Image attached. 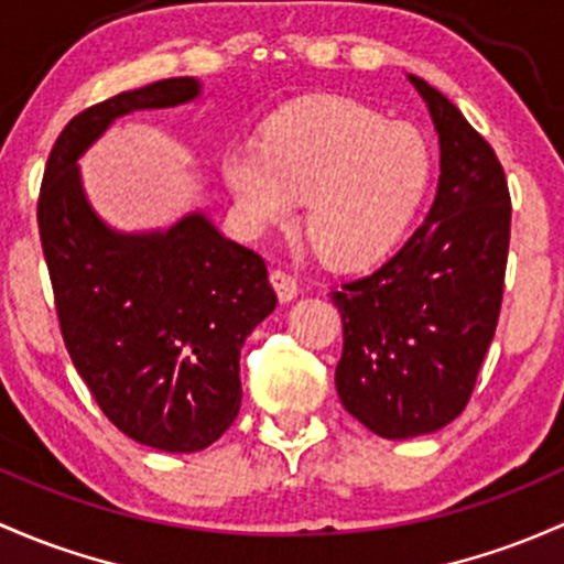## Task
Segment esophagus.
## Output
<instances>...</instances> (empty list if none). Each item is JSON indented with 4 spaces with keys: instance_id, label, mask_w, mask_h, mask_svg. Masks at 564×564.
I'll return each mask as SVG.
<instances>
[{
    "instance_id": "34e87169",
    "label": "esophagus",
    "mask_w": 564,
    "mask_h": 564,
    "mask_svg": "<svg viewBox=\"0 0 564 564\" xmlns=\"http://www.w3.org/2000/svg\"><path fill=\"white\" fill-rule=\"evenodd\" d=\"M270 283H272V289H275L278 300H281V302L294 300V297H297V294H300L297 278L289 275L286 270H272V272H270Z\"/></svg>"
}]
</instances>
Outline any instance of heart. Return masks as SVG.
Instances as JSON below:
<instances>
[{
    "label": "heart",
    "mask_w": 564,
    "mask_h": 564,
    "mask_svg": "<svg viewBox=\"0 0 564 564\" xmlns=\"http://www.w3.org/2000/svg\"><path fill=\"white\" fill-rule=\"evenodd\" d=\"M221 173L253 229L289 221L305 199L302 227L324 262L361 270L408 235L432 156L419 129L357 99L322 97L278 112L259 145L224 156Z\"/></svg>",
    "instance_id": "heart-1"
}]
</instances>
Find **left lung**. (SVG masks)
Here are the masks:
<instances>
[{"mask_svg":"<svg viewBox=\"0 0 564 564\" xmlns=\"http://www.w3.org/2000/svg\"><path fill=\"white\" fill-rule=\"evenodd\" d=\"M408 78L441 140L435 203L387 264L332 292L343 318L337 394L389 441L430 435L465 411L500 318L511 242L497 153L437 88Z\"/></svg>","mask_w":564,"mask_h":564,"instance_id":"obj_1","label":"left lung"}]
</instances>
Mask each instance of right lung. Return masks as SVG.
Listing matches in <instances>:
<instances>
[{
  "mask_svg": "<svg viewBox=\"0 0 564 564\" xmlns=\"http://www.w3.org/2000/svg\"><path fill=\"white\" fill-rule=\"evenodd\" d=\"M199 94L167 78L91 105L58 134L37 199L58 327L75 370L123 435L170 454L203 452L240 411V348L275 311L267 264L203 213L167 232L123 235L91 210L78 159L116 118Z\"/></svg>",
  "mask_w": 564,
  "mask_h": 564,
  "instance_id": "right-lung-1",
  "label": "right lung"
}]
</instances>
